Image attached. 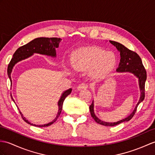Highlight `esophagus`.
<instances>
[{
  "instance_id": "34e87169",
  "label": "esophagus",
  "mask_w": 155,
  "mask_h": 155,
  "mask_svg": "<svg viewBox=\"0 0 155 155\" xmlns=\"http://www.w3.org/2000/svg\"><path fill=\"white\" fill-rule=\"evenodd\" d=\"M88 88V85L85 83H81L77 86V90L81 91V90H85Z\"/></svg>"
}]
</instances>
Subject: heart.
I'll return each mask as SVG.
<instances>
[{
    "label": "heart",
    "mask_w": 155,
    "mask_h": 155,
    "mask_svg": "<svg viewBox=\"0 0 155 155\" xmlns=\"http://www.w3.org/2000/svg\"><path fill=\"white\" fill-rule=\"evenodd\" d=\"M116 57L113 53L96 48H84L74 54L72 67L76 71H90L93 78L102 77L116 65Z\"/></svg>",
    "instance_id": "b5f03b06"
}]
</instances>
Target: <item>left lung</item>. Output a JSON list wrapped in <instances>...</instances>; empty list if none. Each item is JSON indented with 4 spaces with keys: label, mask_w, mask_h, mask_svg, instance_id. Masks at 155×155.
<instances>
[{
    "label": "left lung",
    "mask_w": 155,
    "mask_h": 155,
    "mask_svg": "<svg viewBox=\"0 0 155 155\" xmlns=\"http://www.w3.org/2000/svg\"><path fill=\"white\" fill-rule=\"evenodd\" d=\"M110 42L113 45L116 47L117 51L120 53V62L119 63V66L117 67V69H116V71L117 73H131L132 74H134L135 76L138 78L141 95H140L139 102L137 104L135 109L132 111V113H131L130 115H129L127 117L122 119V120L117 121L116 122L104 121L97 117L94 113V100H93L92 104L89 107L91 116L96 121V123L102 125H105V126H114V125L123 123V122L128 121L134 117L137 110V107L140 103L143 101L144 98H145V81L147 80L146 71L143 64L141 59L140 58L138 54L134 51H131V50H129L126 48V47H125L124 45L120 44V43L114 41H110Z\"/></svg>",
    "instance_id": "8db88e82"
}]
</instances>
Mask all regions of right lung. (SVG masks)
<instances>
[{
  "mask_svg": "<svg viewBox=\"0 0 155 155\" xmlns=\"http://www.w3.org/2000/svg\"><path fill=\"white\" fill-rule=\"evenodd\" d=\"M61 38H35L33 40L31 41L30 42H29L28 44L24 45L23 46L20 47L18 49L15 53H14L13 57L12 58L11 61H10V63L8 64V69H7V73H8V76L10 80V82L12 84V79H11V73L14 67L15 66V64L20 62V61L26 59L29 57H31V55H33L34 53H38V54H41V55H44L47 56H50L51 57H56V48H59V43L61 41ZM72 91V89L69 88L67 90V91H64L62 94H61L60 99L58 101V112L57 114V116L55 118L54 120L49 122L48 124H45L43 125H36V124H31L30 121H29L27 119L24 117L23 114H21L20 111V109L18 107V109L20 114L21 115V117H22L23 120L28 123V124H30L31 125H34V126L35 127H48L49 125L53 124L54 122H55L56 120H57V118L60 116L61 111H62L63 108V104L64 99L66 98V97L69 95ZM11 98L13 100V102H14V100L13 98V97L11 95Z\"/></svg>",
  "mask_w": 155,
  "mask_h": 155,
  "instance_id": "right-lung-1",
  "label": "right lung"
}]
</instances>
